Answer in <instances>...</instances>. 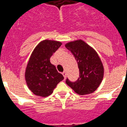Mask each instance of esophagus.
Instances as JSON below:
<instances>
[{"mask_svg": "<svg viewBox=\"0 0 127 127\" xmlns=\"http://www.w3.org/2000/svg\"><path fill=\"white\" fill-rule=\"evenodd\" d=\"M62 75L63 76H64V79H65V78H66V72H63L62 73Z\"/></svg>", "mask_w": 127, "mask_h": 127, "instance_id": "34e87169", "label": "esophagus"}]
</instances>
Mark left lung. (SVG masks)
<instances>
[{"label":"left lung","instance_id":"1","mask_svg":"<svg viewBox=\"0 0 127 127\" xmlns=\"http://www.w3.org/2000/svg\"><path fill=\"white\" fill-rule=\"evenodd\" d=\"M65 46L75 57L79 69L78 79L72 83L67 79V85L78 95H85L95 92L101 83L104 73L98 53L81 39L67 42Z\"/></svg>","mask_w":127,"mask_h":127}]
</instances>
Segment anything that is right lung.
<instances>
[{
	"label": "right lung",
	"instance_id": "obj_1",
	"mask_svg": "<svg viewBox=\"0 0 127 127\" xmlns=\"http://www.w3.org/2000/svg\"><path fill=\"white\" fill-rule=\"evenodd\" d=\"M60 41L45 39L38 44L30 55L26 67L25 77L28 88L37 96L51 95L64 76L51 64L50 58L60 48Z\"/></svg>",
	"mask_w": 127,
	"mask_h": 127
}]
</instances>
